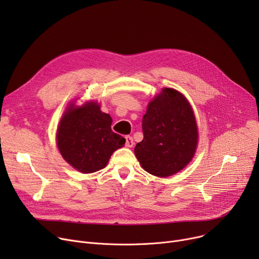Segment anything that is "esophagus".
<instances>
[{"label":"esophagus","mask_w":259,"mask_h":259,"mask_svg":"<svg viewBox=\"0 0 259 259\" xmlns=\"http://www.w3.org/2000/svg\"><path fill=\"white\" fill-rule=\"evenodd\" d=\"M133 145H134L133 139L130 137V135H127V137H126V146L129 147V148H132Z\"/></svg>","instance_id":"1"}]
</instances>
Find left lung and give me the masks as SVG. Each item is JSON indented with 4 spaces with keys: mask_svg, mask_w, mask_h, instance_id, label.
<instances>
[{
    "mask_svg": "<svg viewBox=\"0 0 259 259\" xmlns=\"http://www.w3.org/2000/svg\"><path fill=\"white\" fill-rule=\"evenodd\" d=\"M144 139L134 148L142 167L158 178L184 169L194 156L197 126L191 106L184 95L171 88L149 103L143 116Z\"/></svg>",
    "mask_w": 259,
    "mask_h": 259,
    "instance_id": "1",
    "label": "left lung"
}]
</instances>
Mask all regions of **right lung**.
<instances>
[{"label": "right lung", "instance_id": "obj_1", "mask_svg": "<svg viewBox=\"0 0 259 259\" xmlns=\"http://www.w3.org/2000/svg\"><path fill=\"white\" fill-rule=\"evenodd\" d=\"M111 116L102 112L97 102L68 107L57 132L58 148L64 159L83 173L105 168L112 153L126 143L111 130Z\"/></svg>", "mask_w": 259, "mask_h": 259}]
</instances>
